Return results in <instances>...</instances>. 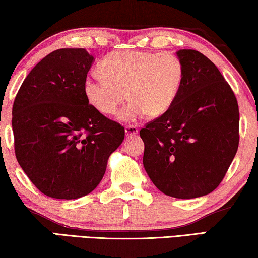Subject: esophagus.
<instances>
[{
    "mask_svg": "<svg viewBox=\"0 0 258 258\" xmlns=\"http://www.w3.org/2000/svg\"><path fill=\"white\" fill-rule=\"evenodd\" d=\"M139 133L138 127H135L133 125H127L125 127V135L126 137H132V135H137Z\"/></svg>",
    "mask_w": 258,
    "mask_h": 258,
    "instance_id": "34e87169",
    "label": "esophagus"
}]
</instances>
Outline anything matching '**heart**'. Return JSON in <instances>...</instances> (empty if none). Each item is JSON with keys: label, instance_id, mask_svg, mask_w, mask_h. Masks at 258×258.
I'll return each mask as SVG.
<instances>
[{"label": "heart", "instance_id": "1", "mask_svg": "<svg viewBox=\"0 0 258 258\" xmlns=\"http://www.w3.org/2000/svg\"><path fill=\"white\" fill-rule=\"evenodd\" d=\"M100 77L89 76L83 92L95 110L112 116L128 98L119 120L131 123L148 115L167 112L175 102L183 80L181 60L171 53L117 51L99 64Z\"/></svg>", "mask_w": 258, "mask_h": 258}]
</instances>
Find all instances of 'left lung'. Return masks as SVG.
<instances>
[{
	"label": "left lung",
	"instance_id": "obj_1",
	"mask_svg": "<svg viewBox=\"0 0 258 258\" xmlns=\"http://www.w3.org/2000/svg\"><path fill=\"white\" fill-rule=\"evenodd\" d=\"M180 92L167 112L140 131L143 166L152 183L178 199L211 194L223 180L239 146L233 91L207 56L178 50Z\"/></svg>",
	"mask_w": 258,
	"mask_h": 258
}]
</instances>
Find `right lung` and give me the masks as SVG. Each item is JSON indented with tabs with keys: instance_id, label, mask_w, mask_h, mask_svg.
<instances>
[{
	"instance_id": "1",
	"label": "right lung",
	"mask_w": 258,
	"mask_h": 258,
	"mask_svg": "<svg viewBox=\"0 0 258 258\" xmlns=\"http://www.w3.org/2000/svg\"><path fill=\"white\" fill-rule=\"evenodd\" d=\"M93 61L85 49L53 51L29 72L15 99L17 160L47 197L92 192L124 140L123 126L95 110L83 92Z\"/></svg>"
}]
</instances>
